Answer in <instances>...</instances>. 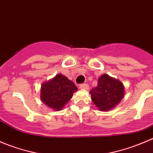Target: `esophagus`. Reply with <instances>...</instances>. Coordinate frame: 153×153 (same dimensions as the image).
<instances>
[{"label":"esophagus","instance_id":"34e87169","mask_svg":"<svg viewBox=\"0 0 153 153\" xmlns=\"http://www.w3.org/2000/svg\"><path fill=\"white\" fill-rule=\"evenodd\" d=\"M80 89H89V85L87 84H83L80 85Z\"/></svg>","mask_w":153,"mask_h":153}]
</instances>
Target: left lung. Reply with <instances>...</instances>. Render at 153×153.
<instances>
[{
	"mask_svg": "<svg viewBox=\"0 0 153 153\" xmlns=\"http://www.w3.org/2000/svg\"><path fill=\"white\" fill-rule=\"evenodd\" d=\"M91 98L100 111L112 109L124 97L125 88L119 80L104 74L98 80V86L89 92Z\"/></svg>",
	"mask_w": 153,
	"mask_h": 153,
	"instance_id": "left-lung-1",
	"label": "left lung"
}]
</instances>
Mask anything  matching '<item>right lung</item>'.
I'll return each mask as SVG.
<instances>
[{"mask_svg": "<svg viewBox=\"0 0 153 153\" xmlns=\"http://www.w3.org/2000/svg\"><path fill=\"white\" fill-rule=\"evenodd\" d=\"M78 88L66 76L58 74L41 84V101L55 111H60L73 96Z\"/></svg>", "mask_w": 153, "mask_h": 153, "instance_id": "right-lung-1", "label": "right lung"}]
</instances>
